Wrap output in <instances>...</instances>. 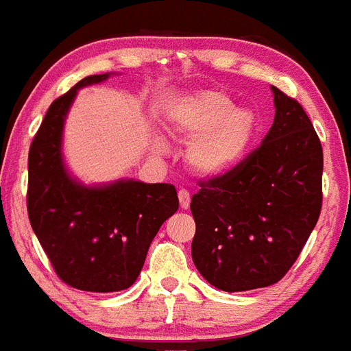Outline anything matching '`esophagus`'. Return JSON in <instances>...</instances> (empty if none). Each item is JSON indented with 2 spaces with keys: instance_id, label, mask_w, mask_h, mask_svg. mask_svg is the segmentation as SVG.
I'll return each mask as SVG.
<instances>
[{
  "instance_id": "esophagus-1",
  "label": "esophagus",
  "mask_w": 351,
  "mask_h": 351,
  "mask_svg": "<svg viewBox=\"0 0 351 351\" xmlns=\"http://www.w3.org/2000/svg\"><path fill=\"white\" fill-rule=\"evenodd\" d=\"M179 203H181V208H184V210L189 208V203H191V195H189L188 189H181V191H179Z\"/></svg>"
}]
</instances>
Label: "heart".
I'll use <instances>...</instances> for the list:
<instances>
[{
  "label": "heart",
  "mask_w": 351,
  "mask_h": 351,
  "mask_svg": "<svg viewBox=\"0 0 351 351\" xmlns=\"http://www.w3.org/2000/svg\"><path fill=\"white\" fill-rule=\"evenodd\" d=\"M167 131L176 138L191 139L188 162L196 172L220 176L241 162L255 141L258 117L252 108L236 106L219 89H196L173 98L167 106ZM153 152H163L155 138Z\"/></svg>",
  "instance_id": "obj_1"
}]
</instances>
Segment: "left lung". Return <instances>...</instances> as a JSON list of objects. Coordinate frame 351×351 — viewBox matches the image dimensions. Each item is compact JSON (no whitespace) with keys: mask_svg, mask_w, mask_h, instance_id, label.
Listing matches in <instances>:
<instances>
[{"mask_svg":"<svg viewBox=\"0 0 351 351\" xmlns=\"http://www.w3.org/2000/svg\"><path fill=\"white\" fill-rule=\"evenodd\" d=\"M276 117L262 145L199 181L191 255L222 291L276 285L302 253L322 208V146L296 99L272 86Z\"/></svg>","mask_w":351,"mask_h":351,"instance_id":"obj_1","label":"left lung"}]
</instances>
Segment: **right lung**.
Wrapping results in <instances>:
<instances>
[{"label": "right lung", "mask_w": 351, "mask_h": 351, "mask_svg": "<svg viewBox=\"0 0 351 351\" xmlns=\"http://www.w3.org/2000/svg\"><path fill=\"white\" fill-rule=\"evenodd\" d=\"M110 75H89L56 98L29 149L32 231L58 278L93 293L122 291L134 285L153 238L179 208L172 184L120 179L84 186L66 172L62 155L66 113L79 89Z\"/></svg>", "instance_id": "1"}]
</instances>
